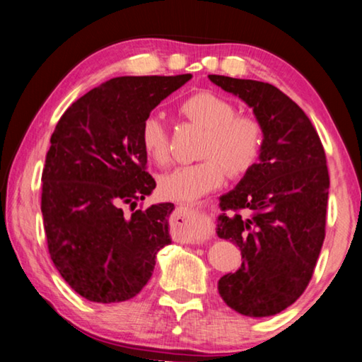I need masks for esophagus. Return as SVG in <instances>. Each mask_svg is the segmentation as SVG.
I'll return each mask as SVG.
<instances>
[{
    "mask_svg": "<svg viewBox=\"0 0 362 362\" xmlns=\"http://www.w3.org/2000/svg\"><path fill=\"white\" fill-rule=\"evenodd\" d=\"M180 212H183V216H185V214H194V216H197V217H199V219H202V221H204V212L202 211V209H198V208H193V206H185V204H183V206H180Z\"/></svg>",
    "mask_w": 362,
    "mask_h": 362,
    "instance_id": "34e87169",
    "label": "esophagus"
}]
</instances>
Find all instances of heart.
Returning <instances> with one entry per match:
<instances>
[{
    "label": "heart",
    "mask_w": 362,
    "mask_h": 362,
    "mask_svg": "<svg viewBox=\"0 0 362 362\" xmlns=\"http://www.w3.org/2000/svg\"><path fill=\"white\" fill-rule=\"evenodd\" d=\"M180 112L204 127L198 148L203 158L180 165L159 179V192L177 203H193L223 182V169L242 175L256 164L262 148V129L255 117L235 114V106L212 91H198L180 103ZM140 145L159 165L169 163V139L163 117L148 114L140 127Z\"/></svg>",
    "instance_id": "1"
}]
</instances>
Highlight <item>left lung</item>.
I'll use <instances>...</instances> for the list:
<instances>
[{"label": "left lung", "mask_w": 362, "mask_h": 362, "mask_svg": "<svg viewBox=\"0 0 362 362\" xmlns=\"http://www.w3.org/2000/svg\"><path fill=\"white\" fill-rule=\"evenodd\" d=\"M209 80L253 109L262 129L257 163L219 198L216 233L238 246L243 262L221 277L217 290L233 311L267 317L293 305L313 277L325 237V151L311 120L277 87L226 76Z\"/></svg>", "instance_id": "obj_1"}]
</instances>
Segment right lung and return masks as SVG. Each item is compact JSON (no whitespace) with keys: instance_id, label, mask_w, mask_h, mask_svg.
<instances>
[{"instance_id":"right-lung-1","label":"right lung","mask_w":362,"mask_h":362,"mask_svg":"<svg viewBox=\"0 0 362 362\" xmlns=\"http://www.w3.org/2000/svg\"><path fill=\"white\" fill-rule=\"evenodd\" d=\"M192 78L116 77L78 98L51 135L43 169L42 214L49 256L71 288L93 303H120L151 279L170 245L172 203L125 216L156 187L145 170L143 119Z\"/></svg>"}]
</instances>
